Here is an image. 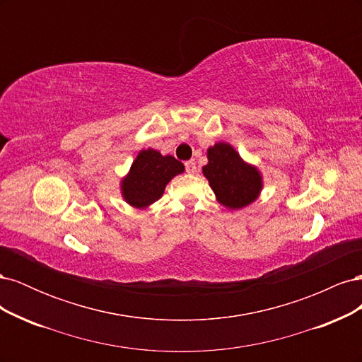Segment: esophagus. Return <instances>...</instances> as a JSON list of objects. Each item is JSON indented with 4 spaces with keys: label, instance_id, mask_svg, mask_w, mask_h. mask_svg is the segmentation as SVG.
Here are the masks:
<instances>
[{
    "label": "esophagus",
    "instance_id": "1",
    "mask_svg": "<svg viewBox=\"0 0 362 362\" xmlns=\"http://www.w3.org/2000/svg\"><path fill=\"white\" fill-rule=\"evenodd\" d=\"M185 172H187V173H194L196 172V163L193 160L185 163Z\"/></svg>",
    "mask_w": 362,
    "mask_h": 362
}]
</instances>
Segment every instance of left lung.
<instances>
[{"mask_svg":"<svg viewBox=\"0 0 362 362\" xmlns=\"http://www.w3.org/2000/svg\"><path fill=\"white\" fill-rule=\"evenodd\" d=\"M206 157L208 164L202 168V173L218 204L238 210L258 198L262 189L259 170L243 161L231 145L218 141L208 148Z\"/></svg>","mask_w":362,"mask_h":362,"instance_id":"obj_1","label":"left lung"}]
</instances>
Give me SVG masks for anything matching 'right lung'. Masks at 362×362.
I'll use <instances>...</instances> for the list:
<instances>
[{
    "instance_id": "add662e5",
    "label": "right lung",
    "mask_w": 362,
    "mask_h": 362,
    "mask_svg": "<svg viewBox=\"0 0 362 362\" xmlns=\"http://www.w3.org/2000/svg\"><path fill=\"white\" fill-rule=\"evenodd\" d=\"M184 172V164L172 156H161L156 149H144L120 181L124 199L136 208H146L158 201L168 182Z\"/></svg>"
}]
</instances>
